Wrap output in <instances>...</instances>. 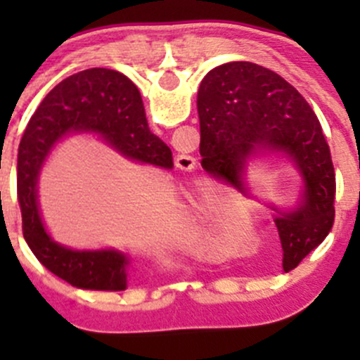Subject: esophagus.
I'll list each match as a JSON object with an SVG mask.
<instances>
[{"mask_svg":"<svg viewBox=\"0 0 360 360\" xmlns=\"http://www.w3.org/2000/svg\"><path fill=\"white\" fill-rule=\"evenodd\" d=\"M195 165H197V160L191 157V155L181 153V155H177V157H176V167H177V169L186 170V172H188V170L195 169Z\"/></svg>","mask_w":360,"mask_h":360,"instance_id":"1","label":"esophagus"}]
</instances>
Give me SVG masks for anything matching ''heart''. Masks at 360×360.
I'll return each instance as SVG.
<instances>
[{"instance_id": "obj_1", "label": "heart", "mask_w": 360, "mask_h": 360, "mask_svg": "<svg viewBox=\"0 0 360 360\" xmlns=\"http://www.w3.org/2000/svg\"><path fill=\"white\" fill-rule=\"evenodd\" d=\"M226 219L228 210L224 203L197 202L188 214V237L197 245L210 244L223 233Z\"/></svg>"}]
</instances>
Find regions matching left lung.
<instances>
[{
  "label": "left lung",
  "mask_w": 360,
  "mask_h": 360,
  "mask_svg": "<svg viewBox=\"0 0 360 360\" xmlns=\"http://www.w3.org/2000/svg\"><path fill=\"white\" fill-rule=\"evenodd\" d=\"M202 167L214 177L256 198L250 163L282 158L301 181L289 207L266 203L281 237L282 266L291 271L311 252L335 221V167L321 122L301 94L282 76L237 60L210 69L197 96Z\"/></svg>",
  "instance_id": "8db88e82"
}]
</instances>
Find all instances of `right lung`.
<instances>
[{
    "label": "right lung",
    "mask_w": 360,
    "mask_h": 360,
    "mask_svg": "<svg viewBox=\"0 0 360 360\" xmlns=\"http://www.w3.org/2000/svg\"><path fill=\"white\" fill-rule=\"evenodd\" d=\"M94 134L122 157L174 167L172 151L148 127L143 99L132 79L106 68L79 71L53 86L29 120L17 160V197L22 233L39 263L75 288L123 291L130 256L120 249H71L46 230L39 209V174L53 148L68 136Z\"/></svg>",
    "instance_id": "right-lung-1"
}]
</instances>
